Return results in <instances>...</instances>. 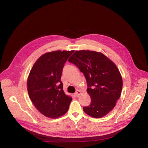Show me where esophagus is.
<instances>
[{
    "mask_svg": "<svg viewBox=\"0 0 148 148\" xmlns=\"http://www.w3.org/2000/svg\"><path fill=\"white\" fill-rule=\"evenodd\" d=\"M80 94H81V91H80V90H77V92L75 93V95L76 96V97H79Z\"/></svg>",
    "mask_w": 148,
    "mask_h": 148,
    "instance_id": "34e87169",
    "label": "esophagus"
}]
</instances>
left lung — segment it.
I'll list each match as a JSON object with an SVG mask.
<instances>
[{"instance_id":"left-lung-1","label":"left lung","mask_w":148,"mask_h":148,"mask_svg":"<svg viewBox=\"0 0 148 148\" xmlns=\"http://www.w3.org/2000/svg\"><path fill=\"white\" fill-rule=\"evenodd\" d=\"M68 61L84 74L91 104L83 107L86 114L101 118L116 105L121 95L123 80L115 64L101 53L94 51H76Z\"/></svg>"}]
</instances>
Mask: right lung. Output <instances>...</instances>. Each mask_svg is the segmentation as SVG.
Masks as SVG:
<instances>
[{"label":"right lung","mask_w":148,"mask_h":148,"mask_svg":"<svg viewBox=\"0 0 148 148\" xmlns=\"http://www.w3.org/2000/svg\"><path fill=\"white\" fill-rule=\"evenodd\" d=\"M74 51H55L41 56L27 80L29 97L45 116L56 119L68 111L72 97L65 94L60 81L65 63Z\"/></svg>","instance_id":"add662e5"}]
</instances>
